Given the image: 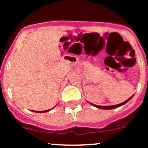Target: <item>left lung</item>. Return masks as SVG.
Masks as SVG:
<instances>
[{
  "label": "left lung",
  "mask_w": 148,
  "mask_h": 148,
  "mask_svg": "<svg viewBox=\"0 0 148 148\" xmlns=\"http://www.w3.org/2000/svg\"><path fill=\"white\" fill-rule=\"evenodd\" d=\"M133 95H132L131 97L129 98V99H128L127 100H126V101H124V102L121 103V104H116V105H110V106H99V105H95V104H92V103L89 102V101H88V102L90 103V104H91V105L94 106V107H95V108H99V109H102V110H111V109H114V108H119V107H120V106L123 105V104H126V103L127 102V101H130V99H131L132 98H133Z\"/></svg>",
  "instance_id": "1"
}]
</instances>
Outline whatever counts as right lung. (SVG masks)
I'll return each instance as SVG.
<instances>
[{
	"label": "right lung",
	"instance_id": "1",
	"mask_svg": "<svg viewBox=\"0 0 148 148\" xmlns=\"http://www.w3.org/2000/svg\"><path fill=\"white\" fill-rule=\"evenodd\" d=\"M55 107H56V106H55ZM52 109H53V108H52ZM52 109H50V110H44V111H35V110H33V112H35V113H46V112H48V111H49V110H51Z\"/></svg>",
	"mask_w": 148,
	"mask_h": 148
}]
</instances>
